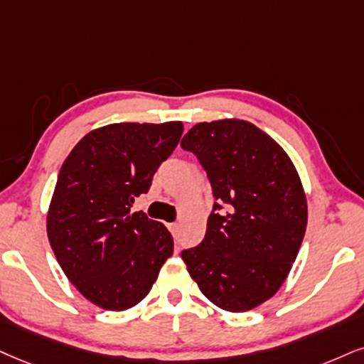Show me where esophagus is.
<instances>
[{
    "instance_id": "1",
    "label": "esophagus",
    "mask_w": 364,
    "mask_h": 364,
    "mask_svg": "<svg viewBox=\"0 0 364 364\" xmlns=\"http://www.w3.org/2000/svg\"><path fill=\"white\" fill-rule=\"evenodd\" d=\"M167 226H168L170 232H172V235L177 237V235H178V224L177 223H170V224H167Z\"/></svg>"
}]
</instances>
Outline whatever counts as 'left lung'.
<instances>
[{
  "label": "left lung",
  "instance_id": "8db88e82",
  "mask_svg": "<svg viewBox=\"0 0 364 364\" xmlns=\"http://www.w3.org/2000/svg\"><path fill=\"white\" fill-rule=\"evenodd\" d=\"M181 146L197 156L216 199L204 240L182 251L183 263L214 306L258 307L285 282L306 235L297 170L284 148L243 119L197 123Z\"/></svg>",
  "mask_w": 364,
  "mask_h": 364
}]
</instances>
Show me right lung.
Returning a JSON list of instances; mask_svg holds the SVG:
<instances>
[{
    "mask_svg": "<svg viewBox=\"0 0 364 364\" xmlns=\"http://www.w3.org/2000/svg\"><path fill=\"white\" fill-rule=\"evenodd\" d=\"M183 132L181 121L116 123L87 133L62 165L47 216L58 264L106 311L141 302L173 253L167 228L133 213Z\"/></svg>",
    "mask_w": 364,
    "mask_h": 364,
    "instance_id": "add662e5",
    "label": "right lung"
}]
</instances>
